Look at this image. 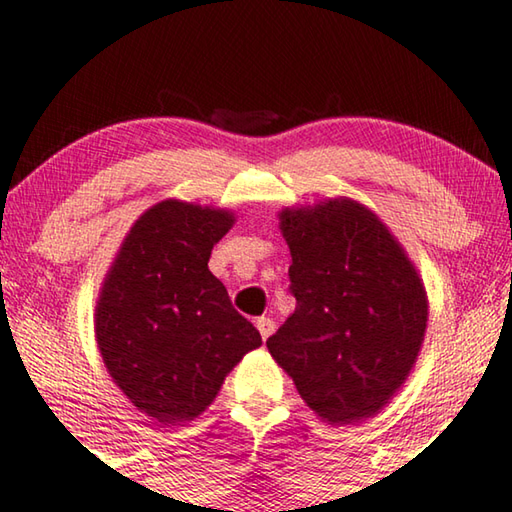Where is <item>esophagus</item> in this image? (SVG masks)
Listing matches in <instances>:
<instances>
[{
	"instance_id": "esophagus-1",
	"label": "esophagus",
	"mask_w": 512,
	"mask_h": 512,
	"mask_svg": "<svg viewBox=\"0 0 512 512\" xmlns=\"http://www.w3.org/2000/svg\"><path fill=\"white\" fill-rule=\"evenodd\" d=\"M255 326L259 330V335H262V339H269L275 330V323L269 319V316H259V319L255 321Z\"/></svg>"
}]
</instances>
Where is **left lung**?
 Returning <instances> with one entry per match:
<instances>
[{"mask_svg": "<svg viewBox=\"0 0 512 512\" xmlns=\"http://www.w3.org/2000/svg\"><path fill=\"white\" fill-rule=\"evenodd\" d=\"M296 310L266 339L303 401L330 424L378 415L415 367L428 298L415 264L360 202L280 212Z\"/></svg>", "mask_w": 512, "mask_h": 512, "instance_id": "1", "label": "left lung"}]
</instances>
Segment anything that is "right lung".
Wrapping results in <instances>:
<instances>
[{"label":"right lung","instance_id":"right-lung-1","mask_svg":"<svg viewBox=\"0 0 512 512\" xmlns=\"http://www.w3.org/2000/svg\"><path fill=\"white\" fill-rule=\"evenodd\" d=\"M232 225L227 209L161 200L132 225L100 289L95 339L104 367L164 426L202 415L234 364L262 346L207 266Z\"/></svg>","mask_w":512,"mask_h":512}]
</instances>
